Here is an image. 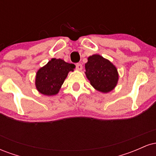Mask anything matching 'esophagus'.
<instances>
[{
  "label": "esophagus",
  "instance_id": "esophagus-1",
  "mask_svg": "<svg viewBox=\"0 0 156 156\" xmlns=\"http://www.w3.org/2000/svg\"><path fill=\"white\" fill-rule=\"evenodd\" d=\"M76 69H78V70H81V69H83V66H82L81 64L78 63L76 64Z\"/></svg>",
  "mask_w": 156,
  "mask_h": 156
}]
</instances>
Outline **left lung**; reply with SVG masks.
<instances>
[{
	"mask_svg": "<svg viewBox=\"0 0 156 156\" xmlns=\"http://www.w3.org/2000/svg\"><path fill=\"white\" fill-rule=\"evenodd\" d=\"M86 76L91 85L99 92H111L117 86L119 75L115 66L101 55L94 54L85 64Z\"/></svg>",
	"mask_w": 156,
	"mask_h": 156,
	"instance_id": "1",
	"label": "left lung"
}]
</instances>
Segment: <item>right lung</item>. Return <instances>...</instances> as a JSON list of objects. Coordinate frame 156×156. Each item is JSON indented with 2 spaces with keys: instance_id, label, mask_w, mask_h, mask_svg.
<instances>
[{
  "instance_id": "obj_1",
  "label": "right lung",
  "mask_w": 156,
  "mask_h": 156,
  "mask_svg": "<svg viewBox=\"0 0 156 156\" xmlns=\"http://www.w3.org/2000/svg\"><path fill=\"white\" fill-rule=\"evenodd\" d=\"M76 66L67 63L64 60L52 58L44 67L37 71L36 87L41 94L55 95L59 92L69 71H73Z\"/></svg>"
}]
</instances>
